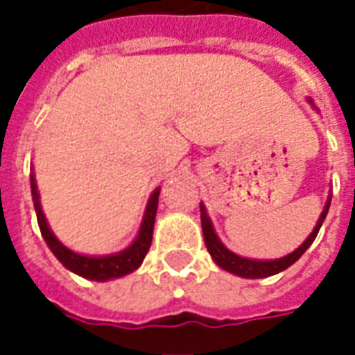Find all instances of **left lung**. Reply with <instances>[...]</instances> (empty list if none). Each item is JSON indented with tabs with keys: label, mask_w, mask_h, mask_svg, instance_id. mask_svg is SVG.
<instances>
[{
	"label": "left lung",
	"mask_w": 355,
	"mask_h": 355,
	"mask_svg": "<svg viewBox=\"0 0 355 355\" xmlns=\"http://www.w3.org/2000/svg\"><path fill=\"white\" fill-rule=\"evenodd\" d=\"M329 205H331V196H329L327 203H325V207H323V211H321L320 220H318V224H315V228H313L312 234L306 238L304 243L298 247V249H295L293 253L287 254V257L275 259V261H253V259H243V257H239V254L232 253L230 249H226V247L223 245V241H220L218 236L215 234V228H213V224H211V218H209L207 211H205L203 203H201L200 211H201L203 239H205V245H207V251L211 253V257H213V261L223 268V270H226V272L239 275V277H247V279L268 277V275L279 274V272H283V270H287L291 264H295V262L304 254V251L308 249V247L312 245L313 239H315V236H318V232H320L321 224H323L325 216H327Z\"/></svg>",
	"instance_id": "8db88e82"
}]
</instances>
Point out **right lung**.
<instances>
[{"instance_id": "obj_1", "label": "right lung", "mask_w": 355, "mask_h": 355, "mask_svg": "<svg viewBox=\"0 0 355 355\" xmlns=\"http://www.w3.org/2000/svg\"><path fill=\"white\" fill-rule=\"evenodd\" d=\"M30 186H32L35 215H37V224H40L43 239L47 241V245L53 251V254L57 257L58 261L62 262V266L68 268L70 272L81 275V277L93 279V282H108V279H116V277H121V275L131 274V272H135L142 264L148 249L152 245L154 220L155 213H157V201H159V188L148 200L144 218H142V224H140L139 236L135 238L131 245L123 249V251H119V253L104 254V257H87V254L73 253V251H70L68 247L62 245L58 241L57 236L51 232L49 224L45 220V215H43L34 175H30Z\"/></svg>"}]
</instances>
